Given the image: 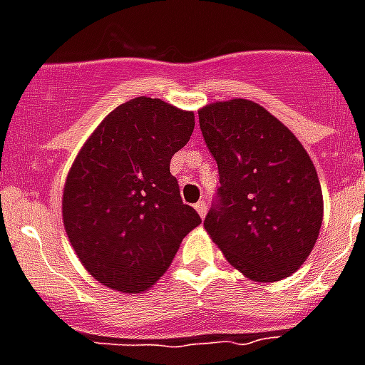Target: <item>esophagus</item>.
<instances>
[{"label": "esophagus", "mask_w": 365, "mask_h": 365, "mask_svg": "<svg viewBox=\"0 0 365 365\" xmlns=\"http://www.w3.org/2000/svg\"><path fill=\"white\" fill-rule=\"evenodd\" d=\"M194 207H195V210H197V215H200L201 218H205V215H207V203H203V201H197Z\"/></svg>", "instance_id": "obj_1"}]
</instances>
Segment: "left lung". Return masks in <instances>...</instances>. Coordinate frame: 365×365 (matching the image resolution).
Wrapping results in <instances>:
<instances>
[{
	"label": "left lung",
	"instance_id": "1",
	"mask_svg": "<svg viewBox=\"0 0 365 365\" xmlns=\"http://www.w3.org/2000/svg\"><path fill=\"white\" fill-rule=\"evenodd\" d=\"M197 113L220 173V205L205 218V231L252 282L287 278L312 254L323 224L312 158L257 102L218 101Z\"/></svg>",
	"mask_w": 365,
	"mask_h": 365
}]
</instances>
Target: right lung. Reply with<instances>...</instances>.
I'll use <instances>...</instances> for the list:
<instances>
[{
	"mask_svg": "<svg viewBox=\"0 0 365 365\" xmlns=\"http://www.w3.org/2000/svg\"><path fill=\"white\" fill-rule=\"evenodd\" d=\"M194 125V111L138 96L110 111L81 145L63 188V225L102 285L128 294L150 289L201 224L170 173Z\"/></svg>",
	"mask_w": 365,
	"mask_h": 365,
	"instance_id": "add662e5",
	"label": "right lung"
}]
</instances>
